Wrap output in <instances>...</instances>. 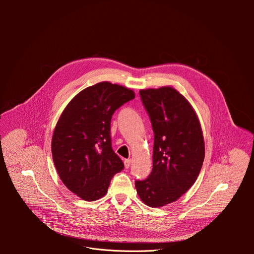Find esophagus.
I'll list each match as a JSON object with an SVG mask.
<instances>
[{
	"instance_id": "obj_1",
	"label": "esophagus",
	"mask_w": 254,
	"mask_h": 254,
	"mask_svg": "<svg viewBox=\"0 0 254 254\" xmlns=\"http://www.w3.org/2000/svg\"><path fill=\"white\" fill-rule=\"evenodd\" d=\"M131 159H127V160H125V167L127 168V169H128L129 167H130V165H131Z\"/></svg>"
}]
</instances>
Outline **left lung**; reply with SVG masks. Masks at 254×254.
Instances as JSON below:
<instances>
[{
  "label": "left lung",
  "instance_id": "left-lung-1",
  "mask_svg": "<svg viewBox=\"0 0 254 254\" xmlns=\"http://www.w3.org/2000/svg\"><path fill=\"white\" fill-rule=\"evenodd\" d=\"M139 95L155 136L153 170L146 180L135 181V189L144 204L157 208L193 186L205 157L204 138L192 105L175 88L141 89Z\"/></svg>",
  "mask_w": 254,
  "mask_h": 254
}]
</instances>
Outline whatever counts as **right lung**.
Instances as JSON below:
<instances>
[{"mask_svg":"<svg viewBox=\"0 0 254 254\" xmlns=\"http://www.w3.org/2000/svg\"><path fill=\"white\" fill-rule=\"evenodd\" d=\"M133 98L127 87L99 82L72 98L57 122L51 142L55 168L63 184L85 201L103 197L125 168L112 148L111 121Z\"/></svg>","mask_w":254,"mask_h":254,"instance_id":"right-lung-1","label":"right lung"}]
</instances>
